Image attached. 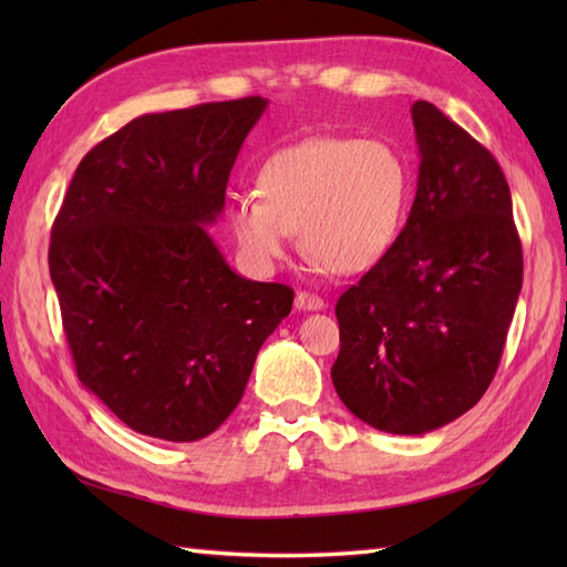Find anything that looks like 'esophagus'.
Returning a JSON list of instances; mask_svg holds the SVG:
<instances>
[{"label":"esophagus","mask_w":567,"mask_h":567,"mask_svg":"<svg viewBox=\"0 0 567 567\" xmlns=\"http://www.w3.org/2000/svg\"><path fill=\"white\" fill-rule=\"evenodd\" d=\"M295 307L299 311H321L327 309V302L319 295H311V292H297L295 297Z\"/></svg>","instance_id":"obj_1"}]
</instances>
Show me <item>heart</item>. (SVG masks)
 I'll return each instance as SVG.
<instances>
[{
	"mask_svg": "<svg viewBox=\"0 0 567 567\" xmlns=\"http://www.w3.org/2000/svg\"><path fill=\"white\" fill-rule=\"evenodd\" d=\"M409 165L384 141L317 136L275 153L258 196L236 197L228 228L256 268H275L299 231L307 256L336 275L372 268L400 236Z\"/></svg>",
	"mask_w": 567,
	"mask_h": 567,
	"instance_id": "heart-1",
	"label": "heart"
}]
</instances>
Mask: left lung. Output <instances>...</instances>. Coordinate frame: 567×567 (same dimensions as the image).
Instances as JSON below:
<instances>
[{
	"mask_svg": "<svg viewBox=\"0 0 567 567\" xmlns=\"http://www.w3.org/2000/svg\"><path fill=\"white\" fill-rule=\"evenodd\" d=\"M419 177L392 248L336 302L341 402L419 436L473 409L495 378L522 292V240L499 163L431 102L412 106Z\"/></svg>",
	"mask_w": 567,
	"mask_h": 567,
	"instance_id": "obj_1",
	"label": "left lung"
}]
</instances>
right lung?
Segmentation results:
<instances>
[{
    "label": "right lung",
    "mask_w": 567,
    "mask_h": 567,
    "mask_svg": "<svg viewBox=\"0 0 567 567\" xmlns=\"http://www.w3.org/2000/svg\"><path fill=\"white\" fill-rule=\"evenodd\" d=\"M268 100L143 114L70 179L48 268L80 382L128 429L199 441L238 406L292 287L228 268L207 228Z\"/></svg>",
    "instance_id": "right-lung-1"
}]
</instances>
